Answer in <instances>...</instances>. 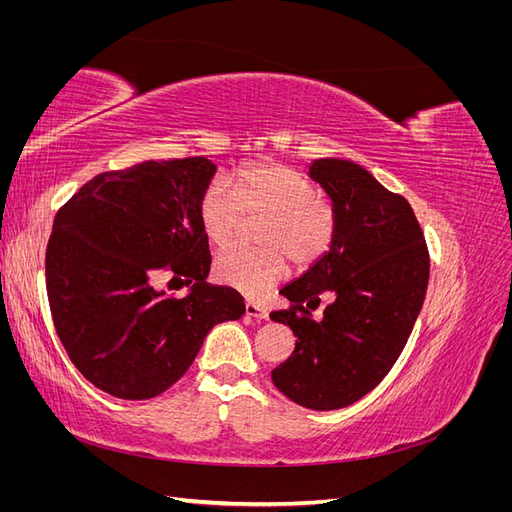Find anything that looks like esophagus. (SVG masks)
<instances>
[{
    "instance_id": "1",
    "label": "esophagus",
    "mask_w": 512,
    "mask_h": 512,
    "mask_svg": "<svg viewBox=\"0 0 512 512\" xmlns=\"http://www.w3.org/2000/svg\"><path fill=\"white\" fill-rule=\"evenodd\" d=\"M245 316L256 318V320H267V318H269V312H267V307H262V305H258V303L247 301V303H245Z\"/></svg>"
}]
</instances>
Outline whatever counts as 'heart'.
Instances as JSON below:
<instances>
[{"mask_svg": "<svg viewBox=\"0 0 512 512\" xmlns=\"http://www.w3.org/2000/svg\"><path fill=\"white\" fill-rule=\"evenodd\" d=\"M198 224L215 250L239 237L247 220H265L256 241L262 250H230L213 260V277L245 297H262L288 275V260L307 269L329 252L335 215L312 179L277 162L241 168L232 190L213 179L198 198Z\"/></svg>", "mask_w": 512, "mask_h": 512, "instance_id": "1", "label": "heart"}]
</instances>
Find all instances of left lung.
Returning a JSON list of instances; mask_svg holds the SVG:
<instances>
[{
  "instance_id": "1",
  "label": "left lung",
  "mask_w": 512,
  "mask_h": 512,
  "mask_svg": "<svg viewBox=\"0 0 512 512\" xmlns=\"http://www.w3.org/2000/svg\"><path fill=\"white\" fill-rule=\"evenodd\" d=\"M333 203L331 250L280 290L288 309L271 312L297 344L271 371L277 391L309 410L346 408L389 374L404 350L429 282V250L404 196L348 160L309 166ZM334 297L322 321L313 309Z\"/></svg>"
}]
</instances>
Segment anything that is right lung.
Listing matches in <instances>:
<instances>
[{
    "label": "right lung",
    "mask_w": 512,
    "mask_h": 512,
    "mask_svg": "<svg viewBox=\"0 0 512 512\" xmlns=\"http://www.w3.org/2000/svg\"><path fill=\"white\" fill-rule=\"evenodd\" d=\"M207 158L143 162L96 175L59 207L44 275L51 316L70 361L96 389L151 399L170 389L218 322L239 320V292L209 286V243L198 198ZM166 276L193 290L177 300Z\"/></svg>",
    "instance_id": "obj_1"
}]
</instances>
